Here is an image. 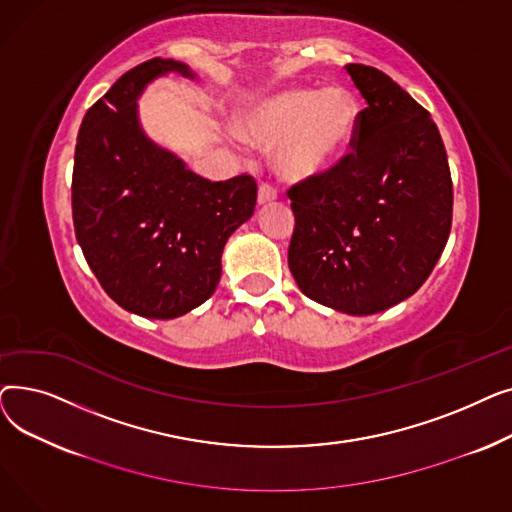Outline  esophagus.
<instances>
[{
    "label": "esophagus",
    "instance_id": "esophagus-1",
    "mask_svg": "<svg viewBox=\"0 0 512 512\" xmlns=\"http://www.w3.org/2000/svg\"><path fill=\"white\" fill-rule=\"evenodd\" d=\"M274 199H276L274 186H272V184H267V182H263V184L259 186V193H257V201H259V205H267V203H272Z\"/></svg>",
    "mask_w": 512,
    "mask_h": 512
}]
</instances>
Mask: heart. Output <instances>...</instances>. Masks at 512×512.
Masks as SVG:
<instances>
[{"label": "heart", "instance_id": "1", "mask_svg": "<svg viewBox=\"0 0 512 512\" xmlns=\"http://www.w3.org/2000/svg\"><path fill=\"white\" fill-rule=\"evenodd\" d=\"M357 107L344 89H288L249 103L236 114L238 137L274 153V168L286 180L324 170L351 137Z\"/></svg>", "mask_w": 512, "mask_h": 512}]
</instances>
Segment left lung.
Listing matches in <instances>:
<instances>
[{
    "label": "left lung",
    "mask_w": 512,
    "mask_h": 512,
    "mask_svg": "<svg viewBox=\"0 0 512 512\" xmlns=\"http://www.w3.org/2000/svg\"><path fill=\"white\" fill-rule=\"evenodd\" d=\"M367 101L351 151L292 184L288 267L305 297L348 315L409 299L452 226V178L436 122L382 70L346 64Z\"/></svg>",
    "instance_id": "left-lung-1"
}]
</instances>
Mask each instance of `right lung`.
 Here are the masks:
<instances>
[{
    "instance_id": "1",
    "label": "right lung",
    "mask_w": 512,
    "mask_h": 512,
    "mask_svg": "<svg viewBox=\"0 0 512 512\" xmlns=\"http://www.w3.org/2000/svg\"><path fill=\"white\" fill-rule=\"evenodd\" d=\"M166 72L193 76L153 58L89 107L72 170L74 232L89 267L122 309L151 319H174L211 297L226 240L257 203L251 174L205 180L145 137L137 97Z\"/></svg>"
}]
</instances>
